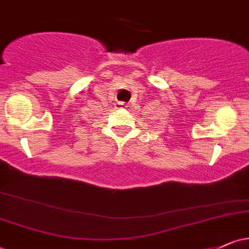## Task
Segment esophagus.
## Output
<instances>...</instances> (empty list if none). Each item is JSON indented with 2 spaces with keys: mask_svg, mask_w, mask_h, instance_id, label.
Masks as SVG:
<instances>
[{
  "mask_svg": "<svg viewBox=\"0 0 249 249\" xmlns=\"http://www.w3.org/2000/svg\"><path fill=\"white\" fill-rule=\"evenodd\" d=\"M119 106L121 107V108H124V107H127V104H125L124 102H119Z\"/></svg>",
  "mask_w": 249,
  "mask_h": 249,
  "instance_id": "obj_1",
  "label": "esophagus"
}]
</instances>
